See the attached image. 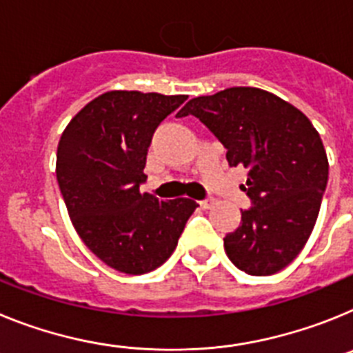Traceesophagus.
Returning <instances> with one entry per match:
<instances>
[{"instance_id":"1","label":"esophagus","mask_w":353,"mask_h":353,"mask_svg":"<svg viewBox=\"0 0 353 353\" xmlns=\"http://www.w3.org/2000/svg\"><path fill=\"white\" fill-rule=\"evenodd\" d=\"M199 207L205 208V210H208V208L214 207V201H212V199H203V201H199Z\"/></svg>"}]
</instances>
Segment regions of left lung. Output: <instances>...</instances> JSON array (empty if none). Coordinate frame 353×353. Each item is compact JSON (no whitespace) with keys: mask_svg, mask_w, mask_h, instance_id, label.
<instances>
[{"mask_svg":"<svg viewBox=\"0 0 353 353\" xmlns=\"http://www.w3.org/2000/svg\"><path fill=\"white\" fill-rule=\"evenodd\" d=\"M199 118L224 145L228 164L248 170L252 207L224 236V251L251 276H270L297 258L316 223L329 179L320 134L295 105L270 92L235 86L196 97L176 117Z\"/></svg>","mask_w":353,"mask_h":353,"instance_id":"1","label":"left lung"}]
</instances>
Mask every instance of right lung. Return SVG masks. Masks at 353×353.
I'll use <instances>...</instances> for the list:
<instances>
[{
  "mask_svg": "<svg viewBox=\"0 0 353 353\" xmlns=\"http://www.w3.org/2000/svg\"><path fill=\"white\" fill-rule=\"evenodd\" d=\"M187 95L105 92L65 127L56 179L86 248L118 272L141 276L173 254L196 201L139 191L155 129Z\"/></svg>",
  "mask_w": 353,
  "mask_h": 353,
  "instance_id": "obj_1",
  "label": "right lung"
}]
</instances>
